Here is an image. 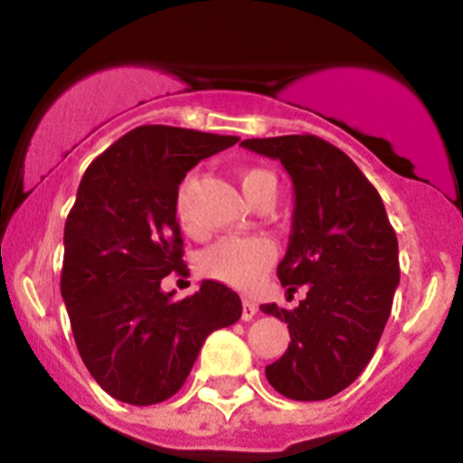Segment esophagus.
<instances>
[{"instance_id": "esophagus-1", "label": "esophagus", "mask_w": 463, "mask_h": 463, "mask_svg": "<svg viewBox=\"0 0 463 463\" xmlns=\"http://www.w3.org/2000/svg\"><path fill=\"white\" fill-rule=\"evenodd\" d=\"M257 310H260V308H257L255 301H248V298H245V301H243V313H241V320L250 322L252 317H255V315H257Z\"/></svg>"}]
</instances>
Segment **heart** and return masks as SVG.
<instances>
[{
    "instance_id": "b5f03b06",
    "label": "heart",
    "mask_w": 463,
    "mask_h": 463,
    "mask_svg": "<svg viewBox=\"0 0 463 463\" xmlns=\"http://www.w3.org/2000/svg\"><path fill=\"white\" fill-rule=\"evenodd\" d=\"M269 183H276V178L264 169H245L241 174V187H243L248 199ZM192 185H194V178L187 175L178 187V196H175V213H178V220L185 229H192ZM273 260H276V248H273L271 241L257 239V236H227V239L218 241L202 252L199 273L211 278V280L224 282L229 288L252 289L264 280Z\"/></svg>"
}]
</instances>
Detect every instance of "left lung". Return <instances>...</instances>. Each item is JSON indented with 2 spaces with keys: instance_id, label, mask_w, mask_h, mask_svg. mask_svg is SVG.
Wrapping results in <instances>:
<instances>
[{
  "instance_id": "obj_1",
  "label": "left lung",
  "mask_w": 463,
  "mask_h": 463,
  "mask_svg": "<svg viewBox=\"0 0 463 463\" xmlns=\"http://www.w3.org/2000/svg\"><path fill=\"white\" fill-rule=\"evenodd\" d=\"M241 146L278 159L292 178V234L278 278L288 292L306 288L294 310L260 306L289 329L267 380L288 399H329L359 378L378 347L399 288V241L378 190L325 138L292 134Z\"/></svg>"
}]
</instances>
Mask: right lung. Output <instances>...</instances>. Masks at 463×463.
Instances as JSON below:
<instances>
[{
  "label": "right lung",
  "instance_id": "add662e5",
  "mask_svg": "<svg viewBox=\"0 0 463 463\" xmlns=\"http://www.w3.org/2000/svg\"><path fill=\"white\" fill-rule=\"evenodd\" d=\"M239 137L143 125L94 159L64 224L62 298L80 359L113 399L153 406L181 390L208 334L234 325L241 298L203 280L175 301L185 273L175 196L187 171Z\"/></svg>",
  "mask_w": 463,
  "mask_h": 463
}]
</instances>
